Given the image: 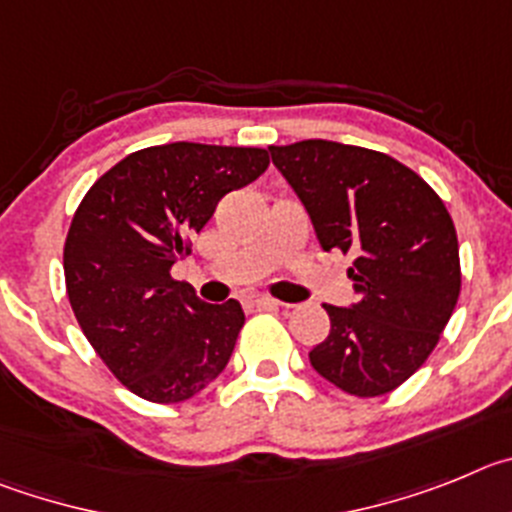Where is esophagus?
I'll return each mask as SVG.
<instances>
[{
  "label": "esophagus",
  "mask_w": 512,
  "mask_h": 512,
  "mask_svg": "<svg viewBox=\"0 0 512 512\" xmlns=\"http://www.w3.org/2000/svg\"><path fill=\"white\" fill-rule=\"evenodd\" d=\"M250 306L262 308V311H278V308H288V303H280L275 301V298H267V296H252Z\"/></svg>",
  "instance_id": "34e87169"
}]
</instances>
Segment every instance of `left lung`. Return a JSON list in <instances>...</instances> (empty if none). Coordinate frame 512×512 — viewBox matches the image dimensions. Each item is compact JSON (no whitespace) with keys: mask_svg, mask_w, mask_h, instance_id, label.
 I'll use <instances>...</instances> for the list:
<instances>
[{"mask_svg":"<svg viewBox=\"0 0 512 512\" xmlns=\"http://www.w3.org/2000/svg\"><path fill=\"white\" fill-rule=\"evenodd\" d=\"M311 216L319 245L352 252L357 303L329 306L331 331L308 352L339 390L375 398L428 359L462 288L457 229L418 173L367 147L331 140L270 145Z\"/></svg>","mask_w":512,"mask_h":512,"instance_id":"obj_1","label":"left lung"}]
</instances>
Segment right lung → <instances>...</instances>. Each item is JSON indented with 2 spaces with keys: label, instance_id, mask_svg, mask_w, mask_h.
<instances>
[{
  "label": "right lung",
  "instance_id": "1",
  "mask_svg": "<svg viewBox=\"0 0 512 512\" xmlns=\"http://www.w3.org/2000/svg\"><path fill=\"white\" fill-rule=\"evenodd\" d=\"M270 165L262 147L168 142L109 168L73 214L63 247L76 321L124 388L181 403L227 367L245 326L239 301L204 303L170 267L229 191Z\"/></svg>",
  "mask_w": 512,
  "mask_h": 512
}]
</instances>
